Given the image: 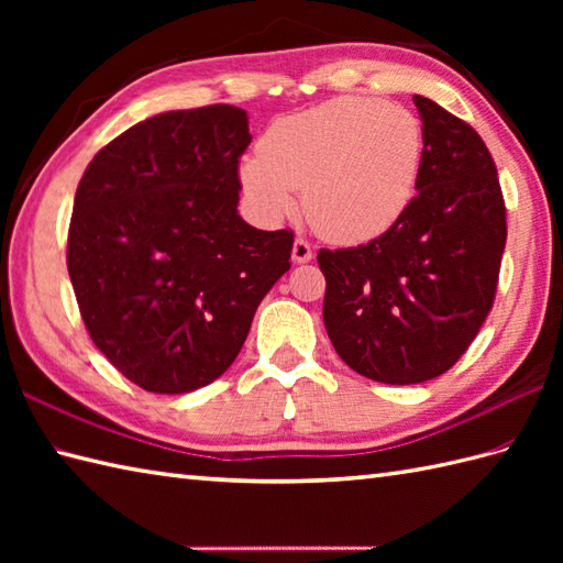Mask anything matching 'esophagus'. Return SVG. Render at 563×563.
I'll use <instances>...</instances> for the list:
<instances>
[{
    "label": "esophagus",
    "mask_w": 563,
    "mask_h": 563,
    "mask_svg": "<svg viewBox=\"0 0 563 563\" xmlns=\"http://www.w3.org/2000/svg\"><path fill=\"white\" fill-rule=\"evenodd\" d=\"M312 258H314V251H312V246H309V242H305V239H295L292 261L295 263H309Z\"/></svg>",
    "instance_id": "obj_1"
}]
</instances>
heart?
I'll return each mask as SVG.
<instances>
[{"label": "heart", "instance_id": "heart-1", "mask_svg": "<svg viewBox=\"0 0 563 563\" xmlns=\"http://www.w3.org/2000/svg\"><path fill=\"white\" fill-rule=\"evenodd\" d=\"M423 164V130L401 106L341 97L285 115L239 164V186L256 218L280 222L295 194L314 230L336 244H367L409 210Z\"/></svg>", "mask_w": 563, "mask_h": 563}]
</instances>
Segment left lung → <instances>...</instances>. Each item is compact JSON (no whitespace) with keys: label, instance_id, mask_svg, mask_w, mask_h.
I'll return each instance as SVG.
<instances>
[{"label":"left lung","instance_id":"left-lung-1","mask_svg":"<svg viewBox=\"0 0 563 563\" xmlns=\"http://www.w3.org/2000/svg\"><path fill=\"white\" fill-rule=\"evenodd\" d=\"M418 194L387 234L321 249L324 327L367 379L418 385L460 361L494 307L506 249L498 172L472 125L426 97Z\"/></svg>","mask_w":563,"mask_h":563}]
</instances>
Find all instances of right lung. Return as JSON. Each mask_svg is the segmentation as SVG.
Instances as JSON below:
<instances>
[{
	"label": "right lung",
	"instance_id": "add662e5",
	"mask_svg": "<svg viewBox=\"0 0 563 563\" xmlns=\"http://www.w3.org/2000/svg\"><path fill=\"white\" fill-rule=\"evenodd\" d=\"M249 115L206 106L152 115L84 172L67 271L93 345L137 387L186 394L242 351L263 297L290 271L292 232L242 220Z\"/></svg>",
	"mask_w": 563,
	"mask_h": 563
}]
</instances>
